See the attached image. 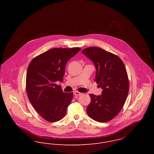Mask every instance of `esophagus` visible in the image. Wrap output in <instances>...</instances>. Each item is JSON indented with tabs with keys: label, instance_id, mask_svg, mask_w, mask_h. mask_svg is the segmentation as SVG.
<instances>
[{
	"label": "esophagus",
	"instance_id": "1",
	"mask_svg": "<svg viewBox=\"0 0 154 154\" xmlns=\"http://www.w3.org/2000/svg\"><path fill=\"white\" fill-rule=\"evenodd\" d=\"M82 94L81 93V92H78V91H75L74 92V95H82Z\"/></svg>",
	"mask_w": 154,
	"mask_h": 154
}]
</instances>
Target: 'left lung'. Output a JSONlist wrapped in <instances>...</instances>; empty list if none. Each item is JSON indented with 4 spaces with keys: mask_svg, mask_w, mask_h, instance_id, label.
Here are the masks:
<instances>
[{
    "mask_svg": "<svg viewBox=\"0 0 154 154\" xmlns=\"http://www.w3.org/2000/svg\"><path fill=\"white\" fill-rule=\"evenodd\" d=\"M82 53L95 65L94 81L103 89L101 95L89 94L91 103L87 112L97 122H109L122 109L129 93L126 67L119 56L98 47L86 48Z\"/></svg>",
    "mask_w": 154,
    "mask_h": 154,
    "instance_id": "1",
    "label": "left lung"
}]
</instances>
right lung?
Wrapping results in <instances>:
<instances>
[{"instance_id": "right-lung-1", "label": "right lung", "mask_w": 154, "mask_h": 154, "mask_svg": "<svg viewBox=\"0 0 154 154\" xmlns=\"http://www.w3.org/2000/svg\"><path fill=\"white\" fill-rule=\"evenodd\" d=\"M81 49L53 48L35 57L28 65L26 76L28 99L47 122H57L66 115L73 93L63 92L56 82L63 81L67 62Z\"/></svg>"}]
</instances>
